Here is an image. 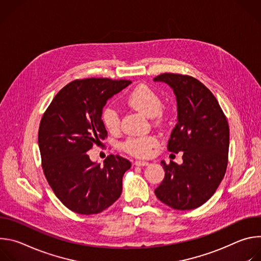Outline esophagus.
<instances>
[{
  "instance_id": "1",
  "label": "esophagus",
  "mask_w": 261,
  "mask_h": 261,
  "mask_svg": "<svg viewBox=\"0 0 261 261\" xmlns=\"http://www.w3.org/2000/svg\"><path fill=\"white\" fill-rule=\"evenodd\" d=\"M134 165L135 166H146V165H148V162H146V161H135Z\"/></svg>"
}]
</instances>
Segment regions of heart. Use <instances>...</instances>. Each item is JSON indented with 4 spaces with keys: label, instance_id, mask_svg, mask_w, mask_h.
<instances>
[{
    "label": "heart",
    "instance_id": "b5f03b06",
    "mask_svg": "<svg viewBox=\"0 0 261 261\" xmlns=\"http://www.w3.org/2000/svg\"><path fill=\"white\" fill-rule=\"evenodd\" d=\"M129 106L137 109L148 117L161 118L162 100L160 96L150 87L140 85L136 87L126 98ZM101 121L104 127L111 133H115L120 129L121 119L119 111L111 105L105 106L101 113ZM159 140L154 135L129 137L123 143V150L138 158L148 157L154 148L158 145Z\"/></svg>",
    "mask_w": 261,
    "mask_h": 261
}]
</instances>
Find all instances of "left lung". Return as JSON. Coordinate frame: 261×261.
<instances>
[{"instance_id": "left-lung-1", "label": "left lung", "mask_w": 261, "mask_h": 261, "mask_svg": "<svg viewBox=\"0 0 261 261\" xmlns=\"http://www.w3.org/2000/svg\"><path fill=\"white\" fill-rule=\"evenodd\" d=\"M154 81L167 84L176 97L177 123L167 148L184 152L180 165L161 161L165 176L155 194L174 210H193L213 196L225 175L229 126L216 97L196 79L163 73Z\"/></svg>"}]
</instances>
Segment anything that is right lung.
<instances>
[{
  "label": "right lung",
  "instance_id": "obj_1",
  "mask_svg": "<svg viewBox=\"0 0 261 261\" xmlns=\"http://www.w3.org/2000/svg\"><path fill=\"white\" fill-rule=\"evenodd\" d=\"M130 84L76 80L56 95L41 119L38 144L43 172L56 196L72 212L98 214L121 196L130 161L109 155L101 165L92 162L87 152L107 135L101 121L107 100Z\"/></svg>",
  "mask_w": 261,
  "mask_h": 261
}]
</instances>
